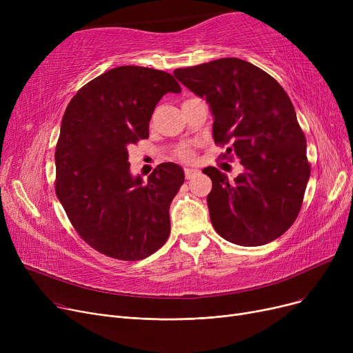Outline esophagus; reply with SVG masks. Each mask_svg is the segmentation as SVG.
I'll list each match as a JSON object with an SVG mask.
<instances>
[{
	"label": "esophagus",
	"mask_w": 353,
	"mask_h": 353,
	"mask_svg": "<svg viewBox=\"0 0 353 353\" xmlns=\"http://www.w3.org/2000/svg\"><path fill=\"white\" fill-rule=\"evenodd\" d=\"M196 173H197V170H194V169H184V176H186V179H192Z\"/></svg>",
	"instance_id": "obj_1"
}]
</instances>
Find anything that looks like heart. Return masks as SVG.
<instances>
[{
  "mask_svg": "<svg viewBox=\"0 0 353 353\" xmlns=\"http://www.w3.org/2000/svg\"><path fill=\"white\" fill-rule=\"evenodd\" d=\"M177 157L181 160H193L194 159V153L188 150V148H181V150L177 152Z\"/></svg>",
  "mask_w": 353,
  "mask_h": 353,
  "instance_id": "obj_1",
  "label": "heart"
}]
</instances>
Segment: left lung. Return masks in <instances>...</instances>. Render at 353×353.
<instances>
[{"label": "left lung", "instance_id": "left-lung-1", "mask_svg": "<svg viewBox=\"0 0 353 353\" xmlns=\"http://www.w3.org/2000/svg\"><path fill=\"white\" fill-rule=\"evenodd\" d=\"M173 74L209 103L214 143L228 145L221 159L245 167L234 181L216 167L203 169L213 183L214 230L239 246L273 242L294 223L310 176L306 139L286 91L262 68L233 57Z\"/></svg>", "mask_w": 353, "mask_h": 353}]
</instances>
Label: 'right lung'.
<instances>
[{"instance_id": "add662e5", "label": "right lung", "mask_w": 353, "mask_h": 353, "mask_svg": "<svg viewBox=\"0 0 353 353\" xmlns=\"http://www.w3.org/2000/svg\"><path fill=\"white\" fill-rule=\"evenodd\" d=\"M180 91L169 72L123 65L88 81L65 108L55 145V194L79 236L108 257L141 261L169 239L183 169L161 163L143 183L130 174L128 147L148 137L160 99Z\"/></svg>"}]
</instances>
